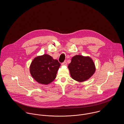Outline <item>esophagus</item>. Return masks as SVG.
<instances>
[{
  "label": "esophagus",
  "mask_w": 124,
  "mask_h": 124,
  "mask_svg": "<svg viewBox=\"0 0 124 124\" xmlns=\"http://www.w3.org/2000/svg\"><path fill=\"white\" fill-rule=\"evenodd\" d=\"M66 64H67V62H66V61H65L63 62H62V65H66Z\"/></svg>",
  "instance_id": "1"
}]
</instances>
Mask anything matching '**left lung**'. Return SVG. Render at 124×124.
I'll list each match as a JSON object with an SVG mask.
<instances>
[{
    "label": "left lung",
    "mask_w": 124,
    "mask_h": 124,
    "mask_svg": "<svg viewBox=\"0 0 124 124\" xmlns=\"http://www.w3.org/2000/svg\"><path fill=\"white\" fill-rule=\"evenodd\" d=\"M68 68L72 78L78 82L87 80L95 71V65L92 59L79 55L72 58Z\"/></svg>",
    "instance_id": "left-lung-1"
}]
</instances>
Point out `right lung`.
<instances>
[{
	"instance_id": "right-lung-1",
	"label": "right lung",
	"mask_w": 124,
	"mask_h": 124,
	"mask_svg": "<svg viewBox=\"0 0 124 124\" xmlns=\"http://www.w3.org/2000/svg\"><path fill=\"white\" fill-rule=\"evenodd\" d=\"M60 63L47 54L35 58L30 66V72L37 82L47 85L55 79Z\"/></svg>"
}]
</instances>
